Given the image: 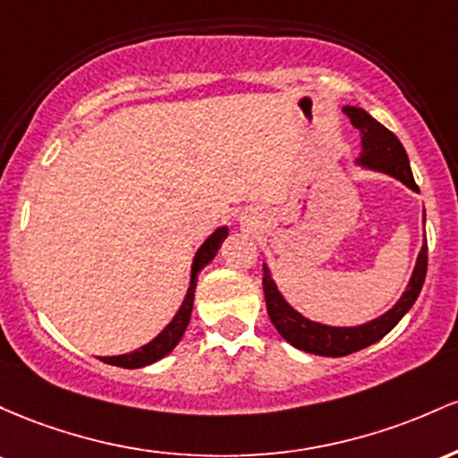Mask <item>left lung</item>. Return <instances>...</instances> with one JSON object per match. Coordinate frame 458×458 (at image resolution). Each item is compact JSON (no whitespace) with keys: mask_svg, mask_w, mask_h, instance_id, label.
<instances>
[{"mask_svg":"<svg viewBox=\"0 0 458 458\" xmlns=\"http://www.w3.org/2000/svg\"><path fill=\"white\" fill-rule=\"evenodd\" d=\"M344 114L351 118V123L361 131V156L357 157V164L369 171H378L403 182L404 186L420 192L418 183H415L413 173H411L409 156L404 147L400 145L398 138L394 136L387 127H383L377 118H372L366 110L354 106H344ZM426 266H428V249H426V240L422 250H420L418 261H415L413 275L400 296V301L383 313L381 318L366 322L359 327H328L313 322L310 318L301 316L290 302L285 301L284 294L276 287L272 279L268 266L264 264V296L266 307H268V316L275 325L276 331L281 333L285 342L298 351H305L311 354H320V357H346V354L368 348L369 344L383 340L392 328L403 320L413 302L418 301L420 292H422L426 279Z\"/></svg>","mask_w":458,"mask_h":458,"instance_id":"8db88e82","label":"left lung"}]
</instances>
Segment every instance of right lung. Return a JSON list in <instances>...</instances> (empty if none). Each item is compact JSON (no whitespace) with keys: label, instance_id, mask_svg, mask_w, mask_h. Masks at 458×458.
Here are the masks:
<instances>
[{"label":"right lung","instance_id":"obj_1","mask_svg":"<svg viewBox=\"0 0 458 458\" xmlns=\"http://www.w3.org/2000/svg\"><path fill=\"white\" fill-rule=\"evenodd\" d=\"M227 233H229L227 227H218L201 244V249L197 250V255H194V261H192V272H190V287L186 292V298H183L179 311L174 313V318L168 322L166 328H164L160 335L153 337L151 342L145 344V346H140L138 351L127 352V354H116V357H101V361L110 363V366L127 368V369L145 368V366H148V363H156L157 359L166 357V354L171 352L174 346H177L179 340L183 337V333H186L190 316H192L194 290H197L199 272H201L205 266L214 259L216 253H218L220 244H223V240L227 238Z\"/></svg>","mask_w":458,"mask_h":458}]
</instances>
